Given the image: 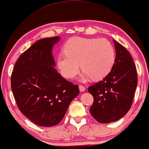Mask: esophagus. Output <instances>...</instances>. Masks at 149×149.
<instances>
[{"mask_svg":"<svg viewBox=\"0 0 149 149\" xmlns=\"http://www.w3.org/2000/svg\"><path fill=\"white\" fill-rule=\"evenodd\" d=\"M79 90L80 92H84L85 90V87L83 85H79Z\"/></svg>","mask_w":149,"mask_h":149,"instance_id":"esophagus-1","label":"esophagus"}]
</instances>
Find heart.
I'll return each mask as SVG.
<instances>
[{
  "label": "heart",
  "instance_id": "heart-1",
  "mask_svg": "<svg viewBox=\"0 0 149 149\" xmlns=\"http://www.w3.org/2000/svg\"><path fill=\"white\" fill-rule=\"evenodd\" d=\"M65 54L57 57V64L64 78L71 79L79 73L80 65L84 71L81 79L104 78L115 62V49L109 40L97 38L74 37L64 47Z\"/></svg>",
  "mask_w": 149,
  "mask_h": 149
}]
</instances>
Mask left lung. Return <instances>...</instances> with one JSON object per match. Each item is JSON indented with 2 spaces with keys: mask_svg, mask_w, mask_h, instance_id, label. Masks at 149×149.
I'll return each instance as SVG.
<instances>
[{
  "mask_svg": "<svg viewBox=\"0 0 149 149\" xmlns=\"http://www.w3.org/2000/svg\"><path fill=\"white\" fill-rule=\"evenodd\" d=\"M113 42L116 59L110 73L88 89L94 98L90 113L101 123L115 122L127 113L137 85V73L130 54L119 42Z\"/></svg>",
  "mask_w": 149,
  "mask_h": 149,
  "instance_id": "left-lung-1",
  "label": "left lung"
}]
</instances>
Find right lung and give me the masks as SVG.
Returning <instances> with one entry per match:
<instances>
[{
  "label": "right lung",
  "instance_id": "right-lung-1",
  "mask_svg": "<svg viewBox=\"0 0 149 149\" xmlns=\"http://www.w3.org/2000/svg\"><path fill=\"white\" fill-rule=\"evenodd\" d=\"M60 38L38 40L15 63L11 88L19 111L38 125L51 127L64 117L79 95L78 85L66 80L54 68L52 47Z\"/></svg>",
  "mask_w": 149,
  "mask_h": 149
}]
</instances>
